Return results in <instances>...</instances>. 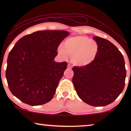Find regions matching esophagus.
<instances>
[{"label": "esophagus", "instance_id": "34e87169", "mask_svg": "<svg viewBox=\"0 0 131 131\" xmlns=\"http://www.w3.org/2000/svg\"><path fill=\"white\" fill-rule=\"evenodd\" d=\"M71 68H72V66H71L70 64H69L68 65V69H71Z\"/></svg>", "mask_w": 131, "mask_h": 131}]
</instances>
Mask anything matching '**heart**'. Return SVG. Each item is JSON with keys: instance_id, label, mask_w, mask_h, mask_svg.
Returning a JSON list of instances; mask_svg holds the SVG:
<instances>
[{"instance_id": "obj_1", "label": "heart", "mask_w": 131, "mask_h": 131, "mask_svg": "<svg viewBox=\"0 0 131 131\" xmlns=\"http://www.w3.org/2000/svg\"><path fill=\"white\" fill-rule=\"evenodd\" d=\"M64 47L59 46L58 52L62 57H71V61L77 66H85L96 59L99 47L96 42L85 36L70 37L64 41Z\"/></svg>"}]
</instances>
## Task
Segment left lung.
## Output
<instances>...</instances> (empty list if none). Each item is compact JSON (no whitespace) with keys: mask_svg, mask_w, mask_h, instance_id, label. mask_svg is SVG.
Wrapping results in <instances>:
<instances>
[{"mask_svg":"<svg viewBox=\"0 0 131 131\" xmlns=\"http://www.w3.org/2000/svg\"><path fill=\"white\" fill-rule=\"evenodd\" d=\"M99 50L96 59L85 66L72 68V81L82 101L99 107L112 103L123 92L126 69L123 55L107 40L94 36Z\"/></svg>","mask_w":131,"mask_h":131,"instance_id":"1","label":"left lung"}]
</instances>
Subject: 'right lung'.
I'll return each instance as SVG.
<instances>
[{
    "label": "right lung",
    "instance_id": "1",
    "mask_svg": "<svg viewBox=\"0 0 131 131\" xmlns=\"http://www.w3.org/2000/svg\"><path fill=\"white\" fill-rule=\"evenodd\" d=\"M65 30H40L26 35L15 43L7 58L6 77L13 95L31 106L52 99L67 62H56Z\"/></svg>",
    "mask_w": 131,
    "mask_h": 131
}]
</instances>
